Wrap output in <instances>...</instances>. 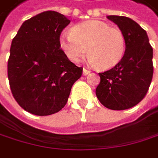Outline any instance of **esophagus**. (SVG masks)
Instances as JSON below:
<instances>
[{
	"label": "esophagus",
	"instance_id": "obj_1",
	"mask_svg": "<svg viewBox=\"0 0 158 158\" xmlns=\"http://www.w3.org/2000/svg\"><path fill=\"white\" fill-rule=\"evenodd\" d=\"M90 74V70H88V69H86V68H83V75H89Z\"/></svg>",
	"mask_w": 158,
	"mask_h": 158
}]
</instances>
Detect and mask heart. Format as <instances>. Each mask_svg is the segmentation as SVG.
Wrapping results in <instances>:
<instances>
[{
    "instance_id": "obj_1",
    "label": "heart",
    "mask_w": 158,
    "mask_h": 158,
    "mask_svg": "<svg viewBox=\"0 0 158 158\" xmlns=\"http://www.w3.org/2000/svg\"><path fill=\"white\" fill-rule=\"evenodd\" d=\"M59 44L72 63L81 62L88 52V62L103 70L116 66L123 58L127 48L123 31L99 20L75 25L71 32L60 36Z\"/></svg>"
}]
</instances>
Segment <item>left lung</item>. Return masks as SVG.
<instances>
[{"label":"left lung","mask_w":158,"mask_h":158,"mask_svg":"<svg viewBox=\"0 0 158 158\" xmlns=\"http://www.w3.org/2000/svg\"><path fill=\"white\" fill-rule=\"evenodd\" d=\"M125 33L127 48L114 67L102 73L95 94L100 103L113 110L130 109L145 97L154 74L153 48L145 30L129 18L108 16Z\"/></svg>","instance_id":"left-lung-1"}]
</instances>
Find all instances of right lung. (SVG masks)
<instances>
[{"label": "right lung", "instance_id": "1", "mask_svg": "<svg viewBox=\"0 0 158 158\" xmlns=\"http://www.w3.org/2000/svg\"><path fill=\"white\" fill-rule=\"evenodd\" d=\"M69 23L64 15L46 11L24 21L12 40L7 64L11 93L31 114L61 110L82 75L83 68L71 63L60 48L61 32Z\"/></svg>", "mask_w": 158, "mask_h": 158}]
</instances>
